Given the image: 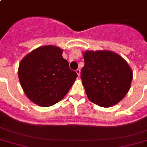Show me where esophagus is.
I'll use <instances>...</instances> for the list:
<instances>
[{
  "instance_id": "1",
  "label": "esophagus",
  "mask_w": 147,
  "mask_h": 147,
  "mask_svg": "<svg viewBox=\"0 0 147 147\" xmlns=\"http://www.w3.org/2000/svg\"><path fill=\"white\" fill-rule=\"evenodd\" d=\"M76 72H77L78 77H80V75H81V69H78L76 70Z\"/></svg>"
}]
</instances>
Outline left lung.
<instances>
[{
	"label": "left lung",
	"instance_id": "1",
	"mask_svg": "<svg viewBox=\"0 0 147 147\" xmlns=\"http://www.w3.org/2000/svg\"><path fill=\"white\" fill-rule=\"evenodd\" d=\"M81 72L90 101L101 107L118 104L129 90L132 72L127 61L110 51H86Z\"/></svg>",
	"mask_w": 147,
	"mask_h": 147
}]
</instances>
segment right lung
Masks as SVG:
<instances>
[{"label": "right lung", "mask_w": 147, "mask_h": 147, "mask_svg": "<svg viewBox=\"0 0 147 147\" xmlns=\"http://www.w3.org/2000/svg\"><path fill=\"white\" fill-rule=\"evenodd\" d=\"M55 46L38 47L20 61L18 77L26 96L37 105L50 107L63 99L77 73Z\"/></svg>", "instance_id": "right-lung-1"}]
</instances>
